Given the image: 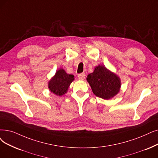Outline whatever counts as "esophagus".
I'll return each mask as SVG.
<instances>
[{"label": "esophagus", "instance_id": "obj_1", "mask_svg": "<svg viewBox=\"0 0 158 158\" xmlns=\"http://www.w3.org/2000/svg\"><path fill=\"white\" fill-rule=\"evenodd\" d=\"M85 73H80L78 75V78L79 80H83L85 79Z\"/></svg>", "mask_w": 158, "mask_h": 158}]
</instances>
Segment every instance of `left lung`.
Here are the masks:
<instances>
[{
    "mask_svg": "<svg viewBox=\"0 0 158 158\" xmlns=\"http://www.w3.org/2000/svg\"><path fill=\"white\" fill-rule=\"evenodd\" d=\"M86 79L93 93L104 100L111 99L121 90V78L102 65L94 67V71L88 74Z\"/></svg>",
    "mask_w": 158,
    "mask_h": 158,
    "instance_id": "obj_1",
    "label": "left lung"
}]
</instances>
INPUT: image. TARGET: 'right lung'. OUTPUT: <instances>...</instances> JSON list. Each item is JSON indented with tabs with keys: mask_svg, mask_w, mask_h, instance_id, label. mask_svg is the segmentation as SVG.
Masks as SVG:
<instances>
[{
	"mask_svg": "<svg viewBox=\"0 0 158 158\" xmlns=\"http://www.w3.org/2000/svg\"><path fill=\"white\" fill-rule=\"evenodd\" d=\"M74 80L73 74H69L63 68L56 71L55 74L48 81L50 91L57 96H62L67 93L71 84Z\"/></svg>",
	"mask_w": 158,
	"mask_h": 158,
	"instance_id": "right-lung-1",
	"label": "right lung"
}]
</instances>
